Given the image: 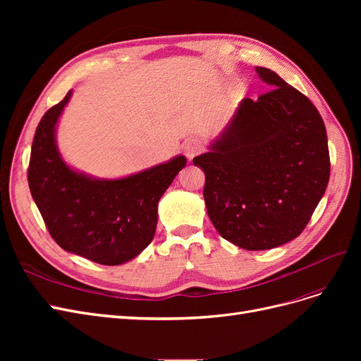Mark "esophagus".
<instances>
[{
	"mask_svg": "<svg viewBox=\"0 0 361 361\" xmlns=\"http://www.w3.org/2000/svg\"><path fill=\"white\" fill-rule=\"evenodd\" d=\"M203 150V147H202V145H200V141H197V140H188V141H185V145H183V154L187 155V158H190V159H192L194 157H197L200 152Z\"/></svg>",
	"mask_w": 361,
	"mask_h": 361,
	"instance_id": "obj_1",
	"label": "esophagus"
}]
</instances>
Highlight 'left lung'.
Listing matches in <instances>:
<instances>
[{
	"mask_svg": "<svg viewBox=\"0 0 361 361\" xmlns=\"http://www.w3.org/2000/svg\"><path fill=\"white\" fill-rule=\"evenodd\" d=\"M271 92L245 99L195 157L204 171L203 197L216 232L250 251L297 238L330 179L326 130L316 106L267 68H256Z\"/></svg>",
	"mask_w": 361,
	"mask_h": 361,
	"instance_id": "8db88e82",
	"label": "left lung"
}]
</instances>
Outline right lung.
Here are the masks:
<instances>
[{"label":"right lung","mask_w":361,"mask_h":361,"mask_svg":"<svg viewBox=\"0 0 361 361\" xmlns=\"http://www.w3.org/2000/svg\"><path fill=\"white\" fill-rule=\"evenodd\" d=\"M72 90L42 117L31 146L28 185L51 236L63 250L101 265L133 260L154 239L158 202L187 158L118 179H99L68 166L57 123Z\"/></svg>","instance_id":"1"}]
</instances>
